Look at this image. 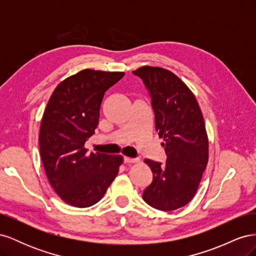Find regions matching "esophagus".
I'll use <instances>...</instances> for the list:
<instances>
[{"instance_id": "esophagus-1", "label": "esophagus", "mask_w": 256, "mask_h": 256, "mask_svg": "<svg viewBox=\"0 0 256 256\" xmlns=\"http://www.w3.org/2000/svg\"><path fill=\"white\" fill-rule=\"evenodd\" d=\"M138 161V159L129 158V157H124V162H125V164H136Z\"/></svg>"}]
</instances>
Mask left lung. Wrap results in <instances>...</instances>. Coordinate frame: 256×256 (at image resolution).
<instances>
[{"mask_svg":"<svg viewBox=\"0 0 256 256\" xmlns=\"http://www.w3.org/2000/svg\"><path fill=\"white\" fill-rule=\"evenodd\" d=\"M134 74L150 90L154 127L166 152V164L145 159L152 182L143 192L152 207L172 212L196 196L208 162V136L198 100L172 72L143 66Z\"/></svg>","mask_w":256,"mask_h":256,"instance_id":"1","label":"left lung"}]
</instances>
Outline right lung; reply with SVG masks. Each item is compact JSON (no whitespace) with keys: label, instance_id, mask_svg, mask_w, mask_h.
I'll return each instance as SVG.
<instances>
[{"label":"right lung","instance_id":"right-lung-1","mask_svg":"<svg viewBox=\"0 0 256 256\" xmlns=\"http://www.w3.org/2000/svg\"><path fill=\"white\" fill-rule=\"evenodd\" d=\"M125 72L83 70L53 90L42 115L40 148L48 180L65 203L90 207L102 198L122 164L120 154H88L104 92Z\"/></svg>","mask_w":256,"mask_h":256}]
</instances>
